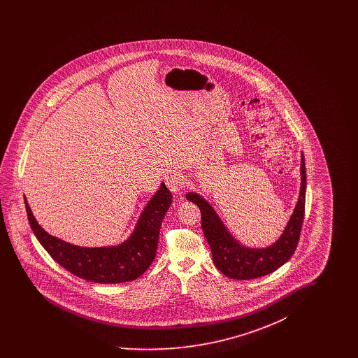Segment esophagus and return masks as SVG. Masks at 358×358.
Segmentation results:
<instances>
[{"mask_svg":"<svg viewBox=\"0 0 358 358\" xmlns=\"http://www.w3.org/2000/svg\"><path fill=\"white\" fill-rule=\"evenodd\" d=\"M165 182L173 193H180L182 189L184 180H182V176L180 174V171H169L165 174Z\"/></svg>","mask_w":358,"mask_h":358,"instance_id":"obj_1","label":"esophagus"}]
</instances>
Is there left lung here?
<instances>
[{"label":"left lung","mask_w":358,"mask_h":358,"mask_svg":"<svg viewBox=\"0 0 358 358\" xmlns=\"http://www.w3.org/2000/svg\"><path fill=\"white\" fill-rule=\"evenodd\" d=\"M301 176L302 185L295 210L283 235L273 247H268L266 250H250L241 247L236 243V240L227 232L212 206L196 193H187V200L200 208L201 228L205 238L208 240V244L210 247L215 266L224 275L240 280L256 279L276 271L295 252L305 219L306 165L303 155L301 162Z\"/></svg>","instance_id":"8db88e82"}]
</instances>
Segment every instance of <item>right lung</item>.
<instances>
[{
  "label": "right lung",
  "mask_w": 358,
  "mask_h": 358,
  "mask_svg": "<svg viewBox=\"0 0 358 358\" xmlns=\"http://www.w3.org/2000/svg\"><path fill=\"white\" fill-rule=\"evenodd\" d=\"M171 201V190L162 184L145 208L133 236L108 248H83L53 238L37 224L27 200L25 208L36 238L53 260L82 279L111 285L134 280L153 263L159 228Z\"/></svg>",
  "instance_id": "add662e5"
}]
</instances>
